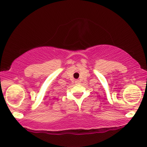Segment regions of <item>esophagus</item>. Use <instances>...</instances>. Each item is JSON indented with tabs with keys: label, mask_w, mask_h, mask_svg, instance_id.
Wrapping results in <instances>:
<instances>
[{
	"label": "esophagus",
	"mask_w": 147,
	"mask_h": 147,
	"mask_svg": "<svg viewBox=\"0 0 147 147\" xmlns=\"http://www.w3.org/2000/svg\"><path fill=\"white\" fill-rule=\"evenodd\" d=\"M75 83H80V81H79L78 80H76L75 81Z\"/></svg>",
	"instance_id": "1"
}]
</instances>
